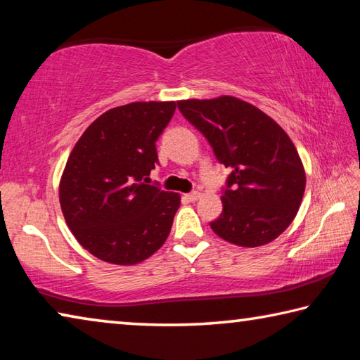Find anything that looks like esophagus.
Masks as SVG:
<instances>
[{"label": "esophagus", "instance_id": "1", "mask_svg": "<svg viewBox=\"0 0 360 360\" xmlns=\"http://www.w3.org/2000/svg\"><path fill=\"white\" fill-rule=\"evenodd\" d=\"M200 197H202V193H200V192H192V193L186 195V200H187V202H191V203H195Z\"/></svg>", "mask_w": 360, "mask_h": 360}]
</instances>
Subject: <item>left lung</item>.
<instances>
[{
    "instance_id": "8db88e82",
    "label": "left lung",
    "mask_w": 360,
    "mask_h": 360,
    "mask_svg": "<svg viewBox=\"0 0 360 360\" xmlns=\"http://www.w3.org/2000/svg\"><path fill=\"white\" fill-rule=\"evenodd\" d=\"M178 108L231 169L212 231L243 248L276 240L297 216L307 186L288 133L259 108L230 95L181 100Z\"/></svg>"
}]
</instances>
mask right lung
I'll return each mask as SVG.
<instances>
[{
	"mask_svg": "<svg viewBox=\"0 0 360 360\" xmlns=\"http://www.w3.org/2000/svg\"><path fill=\"white\" fill-rule=\"evenodd\" d=\"M176 101H135L101 114L82 133L60 179V206L84 249L114 265H136L162 248L179 193L146 184L155 141Z\"/></svg>",
	"mask_w": 360,
	"mask_h": 360,
	"instance_id": "obj_1",
	"label": "right lung"
}]
</instances>
